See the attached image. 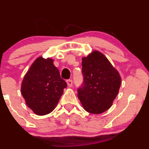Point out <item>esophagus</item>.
<instances>
[{
    "mask_svg": "<svg viewBox=\"0 0 149 149\" xmlns=\"http://www.w3.org/2000/svg\"><path fill=\"white\" fill-rule=\"evenodd\" d=\"M66 83H67L68 87H71V86H72V85H73V80H71V79L67 80H66Z\"/></svg>",
    "mask_w": 149,
    "mask_h": 149,
    "instance_id": "esophagus-1",
    "label": "esophagus"
}]
</instances>
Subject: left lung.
<instances>
[{
  "label": "left lung",
  "instance_id": "obj_1",
  "mask_svg": "<svg viewBox=\"0 0 149 149\" xmlns=\"http://www.w3.org/2000/svg\"><path fill=\"white\" fill-rule=\"evenodd\" d=\"M83 81L78 97L86 111L100 114L108 110L118 93L119 73L102 53L94 51L82 58Z\"/></svg>",
  "mask_w": 149,
  "mask_h": 149
}]
</instances>
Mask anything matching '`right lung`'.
Returning a JSON list of instances; mask_svg holds the SVG:
<instances>
[{
    "label": "right lung",
    "mask_w": 149,
    "mask_h": 149,
    "mask_svg": "<svg viewBox=\"0 0 149 149\" xmlns=\"http://www.w3.org/2000/svg\"><path fill=\"white\" fill-rule=\"evenodd\" d=\"M67 87L50 58H37L22 83L26 104L36 115L48 114L54 109Z\"/></svg>",
    "instance_id": "1"
}]
</instances>
